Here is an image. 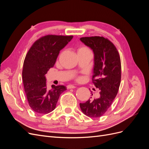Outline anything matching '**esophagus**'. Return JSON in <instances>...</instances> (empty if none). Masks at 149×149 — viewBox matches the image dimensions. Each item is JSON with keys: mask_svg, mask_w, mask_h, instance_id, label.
<instances>
[{"mask_svg": "<svg viewBox=\"0 0 149 149\" xmlns=\"http://www.w3.org/2000/svg\"><path fill=\"white\" fill-rule=\"evenodd\" d=\"M76 88V86H74V85H72V84H69V85H68L67 86V89H74V88Z\"/></svg>", "mask_w": 149, "mask_h": 149, "instance_id": "1", "label": "esophagus"}]
</instances>
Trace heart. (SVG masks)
Instances as JSON below:
<instances>
[{
	"label": "heart",
	"mask_w": 149,
	"mask_h": 149,
	"mask_svg": "<svg viewBox=\"0 0 149 149\" xmlns=\"http://www.w3.org/2000/svg\"><path fill=\"white\" fill-rule=\"evenodd\" d=\"M83 52H90V50H89V49L86 47H81L78 49V53ZM82 79H83L82 77H79L78 78V80L81 81Z\"/></svg>",
	"instance_id": "1"
}]
</instances>
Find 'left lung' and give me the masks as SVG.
I'll use <instances>...</instances> for the list:
<instances>
[{"label": "left lung", "mask_w": 149, "mask_h": 149, "mask_svg": "<svg viewBox=\"0 0 149 149\" xmlns=\"http://www.w3.org/2000/svg\"><path fill=\"white\" fill-rule=\"evenodd\" d=\"M84 45L94 53L93 83L100 89V97L80 103L83 113L90 118H100L109 109L118 93L121 79L120 58L118 49L103 37H82ZM93 96V94H92Z\"/></svg>", "instance_id": "8db88e82"}]
</instances>
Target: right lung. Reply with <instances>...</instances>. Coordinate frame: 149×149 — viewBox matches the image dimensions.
<instances>
[{"label": "right lung", "instance_id": "add662e5", "mask_svg": "<svg viewBox=\"0 0 149 149\" xmlns=\"http://www.w3.org/2000/svg\"><path fill=\"white\" fill-rule=\"evenodd\" d=\"M73 37L45 35L35 41L26 55L22 79L29 104L36 113L43 114L53 111L60 94L66 90L63 85H52V89H48L45 74L55 64L60 51Z\"/></svg>", "mask_w": 149, "mask_h": 149}]
</instances>
